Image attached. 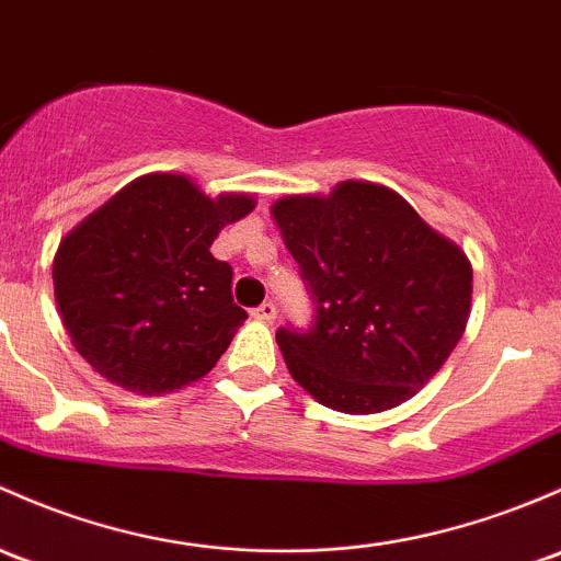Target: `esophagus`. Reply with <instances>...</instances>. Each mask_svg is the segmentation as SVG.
Masks as SVG:
<instances>
[{
  "label": "esophagus",
  "instance_id": "esophagus-1",
  "mask_svg": "<svg viewBox=\"0 0 561 561\" xmlns=\"http://www.w3.org/2000/svg\"><path fill=\"white\" fill-rule=\"evenodd\" d=\"M252 317L261 322H274L276 320V306L271 304V300H265V304L257 306V309H252Z\"/></svg>",
  "mask_w": 561,
  "mask_h": 561
}]
</instances>
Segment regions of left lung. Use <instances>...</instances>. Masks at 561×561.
I'll use <instances>...</instances> for the list:
<instances>
[{"instance_id": "left-lung-1", "label": "left lung", "mask_w": 561, "mask_h": 561, "mask_svg": "<svg viewBox=\"0 0 561 561\" xmlns=\"http://www.w3.org/2000/svg\"><path fill=\"white\" fill-rule=\"evenodd\" d=\"M314 300L306 330L279 328L287 370L317 403L379 414L414 398L462 339L473 268L454 241L374 182L271 206Z\"/></svg>"}]
</instances>
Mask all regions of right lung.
<instances>
[{
    "label": "right lung",
    "mask_w": 561,
    "mask_h": 561,
    "mask_svg": "<svg viewBox=\"0 0 561 561\" xmlns=\"http://www.w3.org/2000/svg\"><path fill=\"white\" fill-rule=\"evenodd\" d=\"M252 209L244 193L209 198L182 174H145L64 236L53 287L85 363L139 394L209 374L247 320L231 265L209 247Z\"/></svg>",
    "instance_id": "right-lung-1"
}]
</instances>
